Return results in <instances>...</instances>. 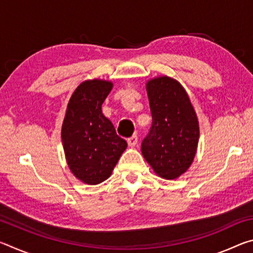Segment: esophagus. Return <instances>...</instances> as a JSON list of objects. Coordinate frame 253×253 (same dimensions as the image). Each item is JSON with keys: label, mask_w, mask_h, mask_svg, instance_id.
I'll use <instances>...</instances> for the list:
<instances>
[{"label": "esophagus", "mask_w": 253, "mask_h": 253, "mask_svg": "<svg viewBox=\"0 0 253 253\" xmlns=\"http://www.w3.org/2000/svg\"><path fill=\"white\" fill-rule=\"evenodd\" d=\"M127 143H128V145H129V146H131V147L136 146V144L138 143V137H137V135H132L131 137H129V138L127 139Z\"/></svg>", "instance_id": "obj_1"}]
</instances>
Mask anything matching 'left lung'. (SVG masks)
<instances>
[{
	"instance_id": "obj_1",
	"label": "left lung",
	"mask_w": 253,
	"mask_h": 253,
	"mask_svg": "<svg viewBox=\"0 0 253 253\" xmlns=\"http://www.w3.org/2000/svg\"><path fill=\"white\" fill-rule=\"evenodd\" d=\"M152 126L142 154L158 176L174 179L190 168L198 148L200 128L190 98L177 80L168 76L147 81Z\"/></svg>"
}]
</instances>
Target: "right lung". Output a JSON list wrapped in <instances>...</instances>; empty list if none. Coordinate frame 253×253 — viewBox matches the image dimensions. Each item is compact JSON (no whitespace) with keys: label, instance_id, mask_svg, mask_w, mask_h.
Instances as JSON below:
<instances>
[{"label":"right lung","instance_id":"1","mask_svg":"<svg viewBox=\"0 0 253 253\" xmlns=\"http://www.w3.org/2000/svg\"><path fill=\"white\" fill-rule=\"evenodd\" d=\"M113 89L106 80L81 83L68 102L61 138L70 170L81 182L96 185L108 178L127 147L101 105Z\"/></svg>","mask_w":253,"mask_h":253}]
</instances>
